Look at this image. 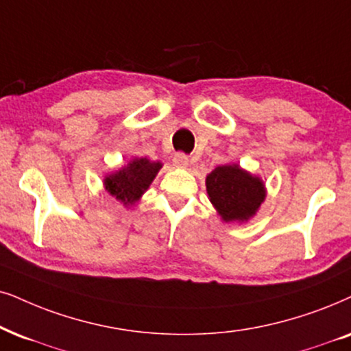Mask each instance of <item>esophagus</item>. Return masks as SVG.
Instances as JSON below:
<instances>
[{
    "instance_id": "1",
    "label": "esophagus",
    "mask_w": 351,
    "mask_h": 351,
    "mask_svg": "<svg viewBox=\"0 0 351 351\" xmlns=\"http://www.w3.org/2000/svg\"><path fill=\"white\" fill-rule=\"evenodd\" d=\"M173 165L178 167V168H186L189 165V158L188 155L184 154H176L175 157H173Z\"/></svg>"
}]
</instances>
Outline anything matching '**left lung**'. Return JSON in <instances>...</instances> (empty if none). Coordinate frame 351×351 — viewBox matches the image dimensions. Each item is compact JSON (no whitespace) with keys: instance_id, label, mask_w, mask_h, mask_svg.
<instances>
[{"instance_id":"obj_1","label":"left lung","mask_w":351,"mask_h":351,"mask_svg":"<svg viewBox=\"0 0 351 351\" xmlns=\"http://www.w3.org/2000/svg\"><path fill=\"white\" fill-rule=\"evenodd\" d=\"M208 201L223 221L246 223L265 201L267 189L261 176L252 175L238 163L217 167L206 176Z\"/></svg>"}]
</instances>
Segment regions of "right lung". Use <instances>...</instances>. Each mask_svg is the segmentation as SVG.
<instances>
[{
  "mask_svg": "<svg viewBox=\"0 0 351 351\" xmlns=\"http://www.w3.org/2000/svg\"><path fill=\"white\" fill-rule=\"evenodd\" d=\"M160 168L162 162H152L145 157H134L117 171L108 173L104 178V188L124 207L134 206L150 188Z\"/></svg>",
  "mask_w": 351,
  "mask_h": 351,
  "instance_id": "1",
  "label": "right lung"
}]
</instances>
